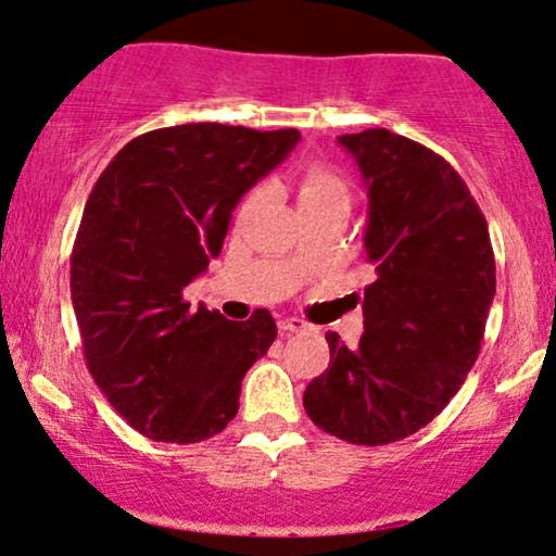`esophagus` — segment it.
Returning a JSON list of instances; mask_svg holds the SVG:
<instances>
[{
	"label": "esophagus",
	"instance_id": "obj_1",
	"mask_svg": "<svg viewBox=\"0 0 556 556\" xmlns=\"http://www.w3.org/2000/svg\"><path fill=\"white\" fill-rule=\"evenodd\" d=\"M279 331H282V334H292V331H303V329H308V324L303 321V318H298V316H287V318H279Z\"/></svg>",
	"mask_w": 556,
	"mask_h": 556
}]
</instances>
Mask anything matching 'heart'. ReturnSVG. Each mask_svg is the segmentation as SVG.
<instances>
[{"label":"heart","mask_w":556,"mask_h":556,"mask_svg":"<svg viewBox=\"0 0 556 556\" xmlns=\"http://www.w3.org/2000/svg\"><path fill=\"white\" fill-rule=\"evenodd\" d=\"M264 190H253L242 203V214L258 206ZM298 203L305 216L331 212V208H344L348 212L353 203V188H350L348 177L340 175L334 167L321 162H311L300 169L298 175Z\"/></svg>","instance_id":"obj_1"}]
</instances>
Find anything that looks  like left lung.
I'll return each instance as SVG.
<instances>
[{
	"mask_svg": "<svg viewBox=\"0 0 556 556\" xmlns=\"http://www.w3.org/2000/svg\"><path fill=\"white\" fill-rule=\"evenodd\" d=\"M368 190L358 348L327 331L329 368L305 387L318 429L381 446L431 424L481 353L496 292L486 216L446 159L387 127L340 136Z\"/></svg>",
	"mask_w": 556,
	"mask_h": 556,
	"instance_id": "left-lung-1",
	"label": "left lung"
}]
</instances>
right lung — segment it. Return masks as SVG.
I'll list each match as a JSON object with an SVG mask.
<instances>
[{
    "label": "right lung",
    "mask_w": 556,
    "mask_h": 556,
    "mask_svg": "<svg viewBox=\"0 0 556 556\" xmlns=\"http://www.w3.org/2000/svg\"><path fill=\"white\" fill-rule=\"evenodd\" d=\"M300 132L193 123L117 151L88 195L70 292L88 371L114 410L154 442L195 444L238 416L240 384L277 337L266 308L227 321L182 290L219 256L245 190Z\"/></svg>",
    "instance_id": "right-lung-1"
}]
</instances>
